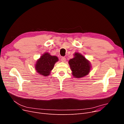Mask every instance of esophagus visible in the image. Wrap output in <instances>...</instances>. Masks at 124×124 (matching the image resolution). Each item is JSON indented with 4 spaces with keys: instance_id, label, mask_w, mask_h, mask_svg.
Segmentation results:
<instances>
[{
    "instance_id": "34e87169",
    "label": "esophagus",
    "mask_w": 124,
    "mask_h": 124,
    "mask_svg": "<svg viewBox=\"0 0 124 124\" xmlns=\"http://www.w3.org/2000/svg\"><path fill=\"white\" fill-rule=\"evenodd\" d=\"M61 61L62 62H65L66 61V59L65 57H62V58H61Z\"/></svg>"
}]
</instances>
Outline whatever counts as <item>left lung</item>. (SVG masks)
<instances>
[{
    "label": "left lung",
    "instance_id": "obj_1",
    "mask_svg": "<svg viewBox=\"0 0 124 124\" xmlns=\"http://www.w3.org/2000/svg\"><path fill=\"white\" fill-rule=\"evenodd\" d=\"M68 63L72 76L76 78H81L87 76L92 68L88 60L78 52L74 54V57L70 59Z\"/></svg>",
    "mask_w": 124,
    "mask_h": 124
}]
</instances>
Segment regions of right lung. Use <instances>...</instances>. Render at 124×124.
<instances>
[{
    "mask_svg": "<svg viewBox=\"0 0 124 124\" xmlns=\"http://www.w3.org/2000/svg\"><path fill=\"white\" fill-rule=\"evenodd\" d=\"M58 61V58L57 56H52L46 52L37 60L35 68L37 72L41 76L47 77L50 74L55 63Z\"/></svg>",
    "mask_w": 124,
    "mask_h": 124,
    "instance_id": "1",
    "label": "right lung"
}]
</instances>
